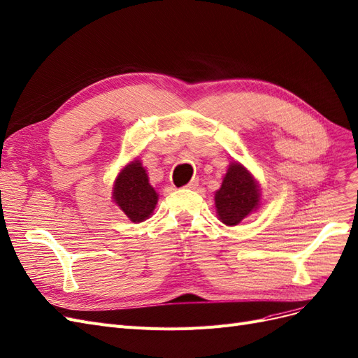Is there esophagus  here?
I'll return each instance as SVG.
<instances>
[{"mask_svg": "<svg viewBox=\"0 0 358 358\" xmlns=\"http://www.w3.org/2000/svg\"><path fill=\"white\" fill-rule=\"evenodd\" d=\"M188 189H196L199 188V179H192L188 185H187Z\"/></svg>", "mask_w": 358, "mask_h": 358, "instance_id": "34e87169", "label": "esophagus"}]
</instances>
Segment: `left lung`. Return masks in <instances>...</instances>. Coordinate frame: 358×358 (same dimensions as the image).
<instances>
[{
    "instance_id": "obj_1",
    "label": "left lung",
    "mask_w": 358,
    "mask_h": 358,
    "mask_svg": "<svg viewBox=\"0 0 358 358\" xmlns=\"http://www.w3.org/2000/svg\"><path fill=\"white\" fill-rule=\"evenodd\" d=\"M261 185L241 163L232 162L215 192L216 215L222 224L236 227L261 207Z\"/></svg>"
}]
</instances>
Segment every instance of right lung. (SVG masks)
<instances>
[{
  "label": "right lung",
  "mask_w": 358,
  "mask_h": 358,
  "mask_svg": "<svg viewBox=\"0 0 358 358\" xmlns=\"http://www.w3.org/2000/svg\"><path fill=\"white\" fill-rule=\"evenodd\" d=\"M113 201L134 224L150 217L158 203V192L146 175L139 158L122 167L113 185Z\"/></svg>",
  "instance_id": "1"
}]
</instances>
